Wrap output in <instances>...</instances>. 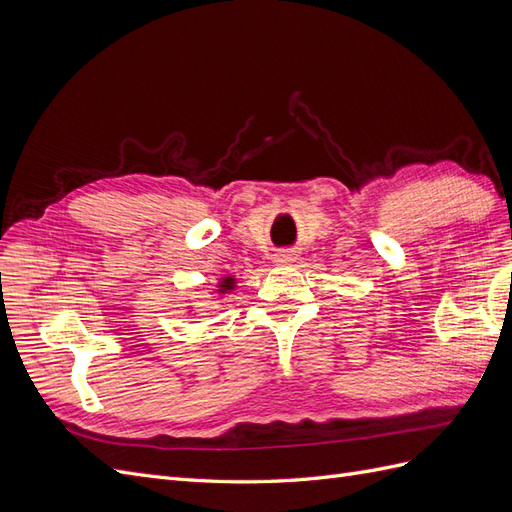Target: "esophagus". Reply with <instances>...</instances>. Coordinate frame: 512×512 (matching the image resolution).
<instances>
[{"label": "esophagus", "instance_id": "1", "mask_svg": "<svg viewBox=\"0 0 512 512\" xmlns=\"http://www.w3.org/2000/svg\"><path fill=\"white\" fill-rule=\"evenodd\" d=\"M294 260H297V254L290 252V250H282V252H277V254L273 256L275 265H288V262H294Z\"/></svg>", "mask_w": 512, "mask_h": 512}]
</instances>
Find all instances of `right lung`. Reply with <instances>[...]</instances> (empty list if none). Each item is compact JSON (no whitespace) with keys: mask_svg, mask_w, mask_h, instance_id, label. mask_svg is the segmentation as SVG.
Returning a JSON list of instances; mask_svg holds the SVG:
<instances>
[{"mask_svg":"<svg viewBox=\"0 0 512 512\" xmlns=\"http://www.w3.org/2000/svg\"><path fill=\"white\" fill-rule=\"evenodd\" d=\"M218 288H220V292L232 290V288H235V277H224V280L218 284Z\"/></svg>","mask_w":512,"mask_h":512,"instance_id":"right-lung-1","label":"right lung"}]
</instances>
